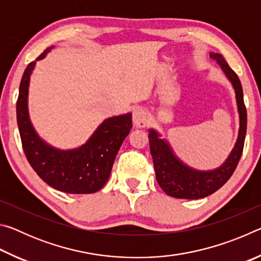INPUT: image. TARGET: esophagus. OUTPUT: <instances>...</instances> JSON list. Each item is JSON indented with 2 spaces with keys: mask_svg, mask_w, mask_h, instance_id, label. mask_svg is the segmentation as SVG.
<instances>
[{
  "mask_svg": "<svg viewBox=\"0 0 261 261\" xmlns=\"http://www.w3.org/2000/svg\"><path fill=\"white\" fill-rule=\"evenodd\" d=\"M147 114L146 110L141 107H137L134 109V114H132V121H134V125L137 127H143L146 124Z\"/></svg>",
  "mask_w": 261,
  "mask_h": 261,
  "instance_id": "esophagus-1",
  "label": "esophagus"
}]
</instances>
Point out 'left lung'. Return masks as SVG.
<instances>
[{
    "instance_id": "8db88e82",
    "label": "left lung",
    "mask_w": 261,
    "mask_h": 261,
    "mask_svg": "<svg viewBox=\"0 0 261 261\" xmlns=\"http://www.w3.org/2000/svg\"><path fill=\"white\" fill-rule=\"evenodd\" d=\"M211 59L215 60L231 82L236 94L238 114H240V129L238 137L231 153L221 167L214 170L200 171L185 165L175 155L169 144L160 138L155 130L149 129V149L153 158L154 170L160 188L168 196L179 199H200L205 198L227 183L231 177L244 147L246 135V108L243 98V88L240 78L229 67L222 55L211 53Z\"/></svg>"
}]
</instances>
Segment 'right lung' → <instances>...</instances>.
<instances>
[{
	"label": "right lung",
	"mask_w": 261,
	"mask_h": 261,
	"mask_svg": "<svg viewBox=\"0 0 261 261\" xmlns=\"http://www.w3.org/2000/svg\"><path fill=\"white\" fill-rule=\"evenodd\" d=\"M51 48L37 60H42ZM34 65L33 61L25 69L16 107L26 159L39 177L59 191L73 194L99 191L107 183L118 149L131 130V113L105 120L81 147L69 151L54 148L38 136L29 117V84Z\"/></svg>",
	"instance_id": "add662e5"
}]
</instances>
